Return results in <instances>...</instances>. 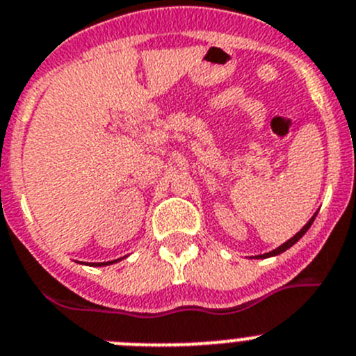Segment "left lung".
<instances>
[{
  "label": "left lung",
  "mask_w": 356,
  "mask_h": 356,
  "mask_svg": "<svg viewBox=\"0 0 356 356\" xmlns=\"http://www.w3.org/2000/svg\"><path fill=\"white\" fill-rule=\"evenodd\" d=\"M315 216H316V214H315ZM315 216H313V218H312V220H309V221H308V223H306V225H305V227H302V228H301V230H299V232H298V234H296V235H294V237H293V238H289V241H287V242H286V244H282V245H280V248H277V249H275V251H272V252H266V254H261V256H256V258H270V256H277V254H280V252L287 251V249H289V248H293V245H294V244H296V242L299 241V238H301V237H302V235H305V234H306V232H308V228H309V227H312V223H313V220H315Z\"/></svg>",
  "instance_id": "left-lung-1"
}]
</instances>
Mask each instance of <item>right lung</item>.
<instances>
[{
  "mask_svg": "<svg viewBox=\"0 0 356 356\" xmlns=\"http://www.w3.org/2000/svg\"><path fill=\"white\" fill-rule=\"evenodd\" d=\"M112 263H118V259H114V261H107V263H93V266H105V265H112Z\"/></svg>",
  "mask_w": 356,
  "mask_h": 356,
  "instance_id": "obj_1",
  "label": "right lung"
}]
</instances>
